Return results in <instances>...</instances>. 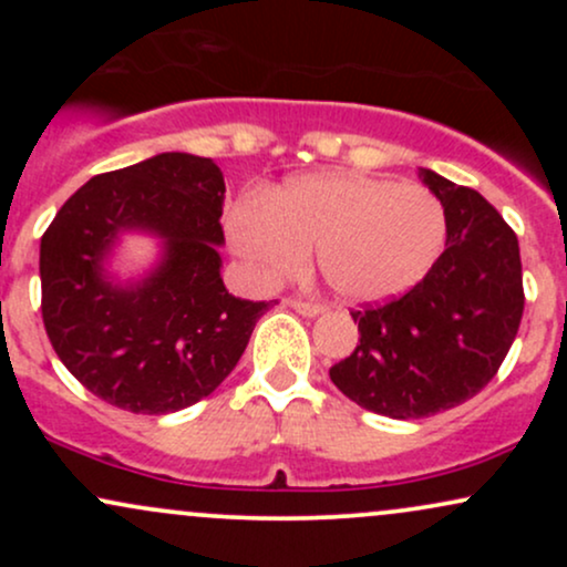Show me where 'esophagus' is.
Returning <instances> with one entry per match:
<instances>
[{"instance_id":"esophagus-1","label":"esophagus","mask_w":567,"mask_h":567,"mask_svg":"<svg viewBox=\"0 0 567 567\" xmlns=\"http://www.w3.org/2000/svg\"><path fill=\"white\" fill-rule=\"evenodd\" d=\"M288 303L292 306V309L298 311V315H303V317H317V315H322V306H320V303L301 301V298H290Z\"/></svg>"}]
</instances>
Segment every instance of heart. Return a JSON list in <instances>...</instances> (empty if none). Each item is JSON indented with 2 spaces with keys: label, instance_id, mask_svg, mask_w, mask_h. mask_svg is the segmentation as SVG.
Segmentation results:
<instances>
[{
  "label": "heart",
  "instance_id": "b5f03b06",
  "mask_svg": "<svg viewBox=\"0 0 567 567\" xmlns=\"http://www.w3.org/2000/svg\"><path fill=\"white\" fill-rule=\"evenodd\" d=\"M226 234L264 285L301 275L317 250L320 275L347 303H381L421 282L447 237L442 202L424 186L360 173L292 178L266 202H239Z\"/></svg>",
  "mask_w": 567,
  "mask_h": 567
}]
</instances>
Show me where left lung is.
<instances>
[{
  "label": "left lung",
  "instance_id": "8db88e82",
  "mask_svg": "<svg viewBox=\"0 0 567 567\" xmlns=\"http://www.w3.org/2000/svg\"><path fill=\"white\" fill-rule=\"evenodd\" d=\"M445 207V250L386 306L354 311L360 343L330 381L370 413L426 419L472 400L496 375L523 320L517 237L474 188L419 167Z\"/></svg>",
  "mask_w": 567,
  "mask_h": 567
}]
</instances>
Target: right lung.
I'll use <instances>...</instances> for the list:
<instances>
[{
    "label": "right lung",
    "mask_w": 567,
    "mask_h": 567,
    "mask_svg": "<svg viewBox=\"0 0 567 567\" xmlns=\"http://www.w3.org/2000/svg\"><path fill=\"white\" fill-rule=\"evenodd\" d=\"M224 173L165 152L90 178L39 245L42 320L69 373L109 405L175 413L231 373L271 301H245L220 277ZM127 236L158 247L122 272Z\"/></svg>",
    "instance_id": "add662e5"
}]
</instances>
